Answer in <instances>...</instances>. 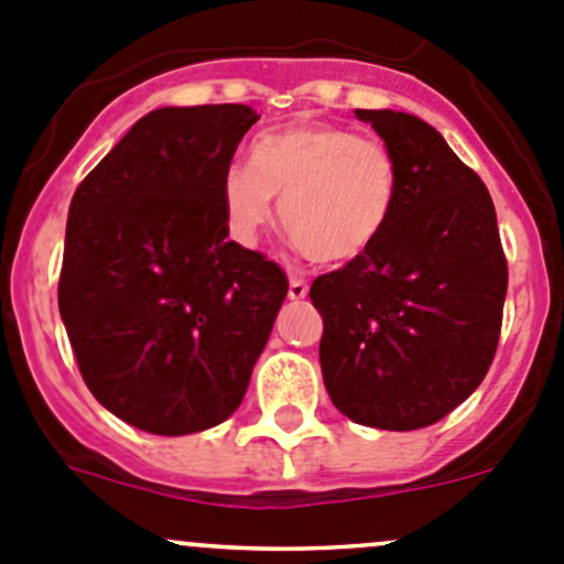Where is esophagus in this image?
I'll return each mask as SVG.
<instances>
[{
	"mask_svg": "<svg viewBox=\"0 0 564 564\" xmlns=\"http://www.w3.org/2000/svg\"><path fill=\"white\" fill-rule=\"evenodd\" d=\"M308 297V283L300 278H289V300H305Z\"/></svg>",
	"mask_w": 564,
	"mask_h": 564,
	"instance_id": "34e87169",
	"label": "esophagus"
}]
</instances>
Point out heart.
I'll use <instances>...</instances> for the list:
<instances>
[{
    "label": "heart",
    "instance_id": "1",
    "mask_svg": "<svg viewBox=\"0 0 564 564\" xmlns=\"http://www.w3.org/2000/svg\"><path fill=\"white\" fill-rule=\"evenodd\" d=\"M398 163L382 141L338 124H292L256 135L250 163L220 176L231 237L253 246L281 198V224L318 264H349L382 240L398 207Z\"/></svg>",
    "mask_w": 564,
    "mask_h": 564
}]
</instances>
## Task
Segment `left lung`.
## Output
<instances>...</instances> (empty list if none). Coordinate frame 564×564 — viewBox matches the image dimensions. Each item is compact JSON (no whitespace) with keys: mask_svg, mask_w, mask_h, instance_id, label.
Wrapping results in <instances>:
<instances>
[{"mask_svg":"<svg viewBox=\"0 0 564 564\" xmlns=\"http://www.w3.org/2000/svg\"><path fill=\"white\" fill-rule=\"evenodd\" d=\"M355 113L382 135L401 185L382 240L311 286L324 388L355 423L425 429L488 373L508 261L488 187L440 130L390 108Z\"/></svg>","mask_w":564,"mask_h":564,"instance_id":"1","label":"left lung"}]
</instances>
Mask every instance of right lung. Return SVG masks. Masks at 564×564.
Returning <instances> with one entry per match:
<instances>
[{
  "label": "right lung",
  "instance_id": "obj_1",
  "mask_svg": "<svg viewBox=\"0 0 564 564\" xmlns=\"http://www.w3.org/2000/svg\"><path fill=\"white\" fill-rule=\"evenodd\" d=\"M256 119L155 108L73 193L59 316L93 395L147 434L229 420L286 300L281 267L226 240L220 176Z\"/></svg>",
  "mask_w": 564,
  "mask_h": 564
}]
</instances>
